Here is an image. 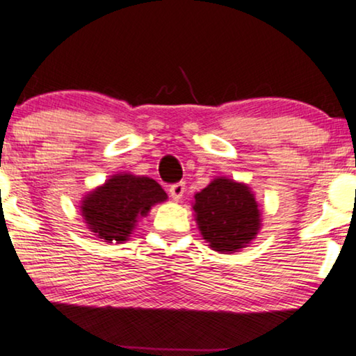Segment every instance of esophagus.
<instances>
[{
  "instance_id": "esophagus-1",
  "label": "esophagus",
  "mask_w": 356,
  "mask_h": 356,
  "mask_svg": "<svg viewBox=\"0 0 356 356\" xmlns=\"http://www.w3.org/2000/svg\"><path fill=\"white\" fill-rule=\"evenodd\" d=\"M184 192H185V184L184 182L172 184L171 187H169V195H171V198L174 200V202H179V200L184 197Z\"/></svg>"
}]
</instances>
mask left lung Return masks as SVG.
Returning a JSON list of instances; mask_svg holds the SVG:
<instances>
[{"label":"left lung","instance_id":"8db88e82","mask_svg":"<svg viewBox=\"0 0 356 356\" xmlns=\"http://www.w3.org/2000/svg\"><path fill=\"white\" fill-rule=\"evenodd\" d=\"M195 221L204 242L218 253H235L248 247L261 229L263 211L247 184L214 177L193 195Z\"/></svg>","mask_w":356,"mask_h":356}]
</instances>
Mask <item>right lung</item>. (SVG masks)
<instances>
[{
    "mask_svg": "<svg viewBox=\"0 0 356 356\" xmlns=\"http://www.w3.org/2000/svg\"><path fill=\"white\" fill-rule=\"evenodd\" d=\"M168 200L156 180L119 172L90 190L80 200V214L87 229L102 242L124 243L154 204Z\"/></svg>",
    "mask_w": 356,
    "mask_h": 356,
    "instance_id": "add662e5",
    "label": "right lung"
}]
</instances>
